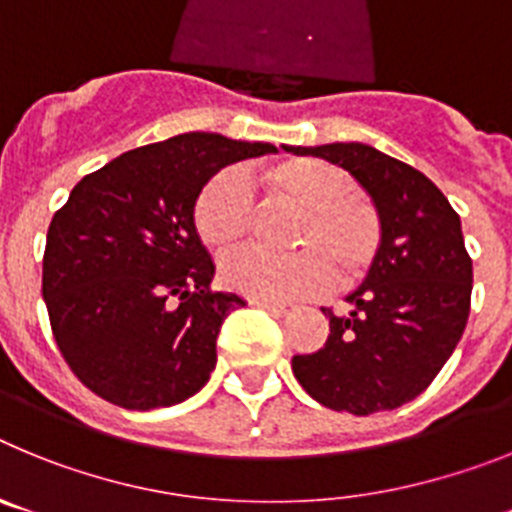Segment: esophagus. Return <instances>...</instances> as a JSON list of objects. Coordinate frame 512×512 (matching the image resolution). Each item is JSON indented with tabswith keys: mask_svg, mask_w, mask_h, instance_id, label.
I'll return each mask as SVG.
<instances>
[{
	"mask_svg": "<svg viewBox=\"0 0 512 512\" xmlns=\"http://www.w3.org/2000/svg\"><path fill=\"white\" fill-rule=\"evenodd\" d=\"M251 305H259L264 307V310L274 312V315H289L292 312V305H287V302H274V300H259V297H253Z\"/></svg>",
	"mask_w": 512,
	"mask_h": 512,
	"instance_id": "obj_1",
	"label": "esophagus"
}]
</instances>
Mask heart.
I'll use <instances>...</instances> for the list:
<instances>
[{"label":"heart","mask_w":512,"mask_h":512,"mask_svg":"<svg viewBox=\"0 0 512 512\" xmlns=\"http://www.w3.org/2000/svg\"><path fill=\"white\" fill-rule=\"evenodd\" d=\"M256 187L300 207L289 235L297 251L233 253L220 264L230 289L259 300H295L323 292L333 277L356 282L374 264L382 243L377 207L356 192L351 174L320 158H289L264 171H217L194 200V228L207 248L228 251L246 235Z\"/></svg>","instance_id":"b5f03b06"}]
</instances>
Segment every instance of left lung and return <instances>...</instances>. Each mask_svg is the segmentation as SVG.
Listing matches in <instances>:
<instances>
[{"label": "left lung", "mask_w": 512, "mask_h": 512, "mask_svg": "<svg viewBox=\"0 0 512 512\" xmlns=\"http://www.w3.org/2000/svg\"><path fill=\"white\" fill-rule=\"evenodd\" d=\"M354 176L377 207L382 243L364 282L333 315L328 341L292 359L302 390L338 413L372 415L418 397L467 328L472 259L461 220L441 189L413 166L366 146H284Z\"/></svg>", "instance_id": "obj_1"}]
</instances>
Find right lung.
Segmentation results:
<instances>
[{"mask_svg": "<svg viewBox=\"0 0 512 512\" xmlns=\"http://www.w3.org/2000/svg\"><path fill=\"white\" fill-rule=\"evenodd\" d=\"M271 151L184 133L122 153L71 189L45 238L43 300L63 359L94 395L156 410L205 387L220 325L246 300L210 289L194 200L223 166Z\"/></svg>", "mask_w": 512, "mask_h": 512, "instance_id": "add662e5", "label": "right lung"}]
</instances>
